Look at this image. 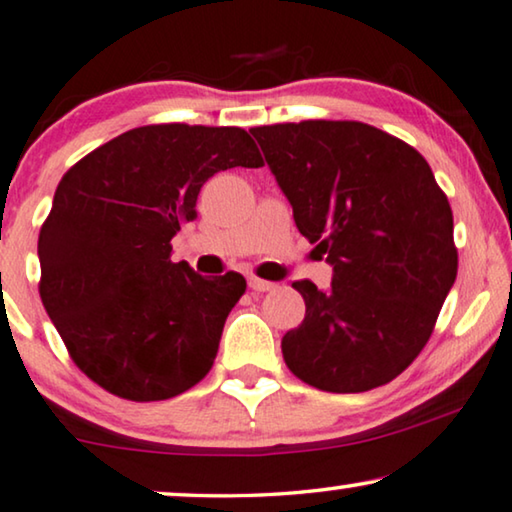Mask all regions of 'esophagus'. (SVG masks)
Listing matches in <instances>:
<instances>
[{
  "label": "esophagus",
  "mask_w": 512,
  "mask_h": 512,
  "mask_svg": "<svg viewBox=\"0 0 512 512\" xmlns=\"http://www.w3.org/2000/svg\"><path fill=\"white\" fill-rule=\"evenodd\" d=\"M247 281H249L251 291H256V293H268L274 288L272 281H265V279H258V277H249Z\"/></svg>",
  "instance_id": "1"
}]
</instances>
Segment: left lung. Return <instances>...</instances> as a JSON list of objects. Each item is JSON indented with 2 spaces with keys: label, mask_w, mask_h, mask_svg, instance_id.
<instances>
[{
  "label": "left lung",
  "mask_w": 512,
  "mask_h": 512,
  "mask_svg": "<svg viewBox=\"0 0 512 512\" xmlns=\"http://www.w3.org/2000/svg\"><path fill=\"white\" fill-rule=\"evenodd\" d=\"M298 231L332 265L330 288L295 281L305 321L281 351L325 392H365L416 360L457 277L453 212L411 145L362 122L251 129Z\"/></svg>",
  "instance_id": "left-lung-1"
}]
</instances>
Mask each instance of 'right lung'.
I'll return each instance as SVG.
<instances>
[{
	"label": "right lung",
	"mask_w": 512,
	"mask_h": 512,
	"mask_svg": "<svg viewBox=\"0 0 512 512\" xmlns=\"http://www.w3.org/2000/svg\"><path fill=\"white\" fill-rule=\"evenodd\" d=\"M235 166H263L244 129L152 124L57 184L39 235L41 300L73 362L113 395L159 402L210 372L247 281L173 263L170 240L198 217L203 184Z\"/></svg>",
	"instance_id": "add662e5"
}]
</instances>
